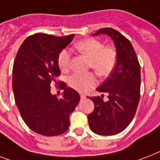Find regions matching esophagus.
Wrapping results in <instances>:
<instances>
[{"label":"esophagus","mask_w":160,"mask_h":160,"mask_svg":"<svg viewBox=\"0 0 160 160\" xmlns=\"http://www.w3.org/2000/svg\"><path fill=\"white\" fill-rule=\"evenodd\" d=\"M80 98L83 100V99H85L86 96H85V95H84V94H80Z\"/></svg>","instance_id":"34e87169"}]
</instances>
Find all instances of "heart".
<instances>
[{
	"label": "heart",
	"instance_id": "b5f03b06",
	"mask_svg": "<svg viewBox=\"0 0 160 160\" xmlns=\"http://www.w3.org/2000/svg\"><path fill=\"white\" fill-rule=\"evenodd\" d=\"M78 52L89 59V66L100 76L110 74L115 66L117 60L116 51L111 46H104L96 39L88 38L78 41L74 46ZM70 53L63 50L58 56V65L62 71H66L70 67ZM70 87L78 91H86L95 84V75L91 72H75L68 79Z\"/></svg>",
	"mask_w": 160,
	"mask_h": 160
}]
</instances>
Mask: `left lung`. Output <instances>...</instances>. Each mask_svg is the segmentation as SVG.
<instances>
[{"instance_id": "left-lung-1", "label": "left lung", "mask_w": 160, "mask_h": 160, "mask_svg": "<svg viewBox=\"0 0 160 160\" xmlns=\"http://www.w3.org/2000/svg\"><path fill=\"white\" fill-rule=\"evenodd\" d=\"M106 34L116 49L115 67L109 77L96 89L108 95L90 98L95 109L88 115L90 129L100 135H114L123 131L134 118L139 101L140 65L130 41L113 28H103L93 36Z\"/></svg>"}]
</instances>
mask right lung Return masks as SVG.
Here are the masks:
<instances>
[{"label": "right lung", "mask_w": 160, "mask_h": 160, "mask_svg": "<svg viewBox=\"0 0 160 160\" xmlns=\"http://www.w3.org/2000/svg\"><path fill=\"white\" fill-rule=\"evenodd\" d=\"M75 35L54 36L37 33L24 41L13 65L12 88L16 106L27 126L46 136L65 133L70 115L80 101L76 90L60 83L62 97L51 92V82L60 75L58 56Z\"/></svg>", "instance_id": "right-lung-1"}]
</instances>
